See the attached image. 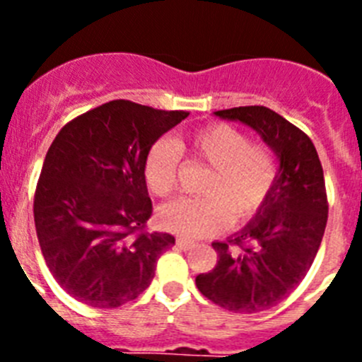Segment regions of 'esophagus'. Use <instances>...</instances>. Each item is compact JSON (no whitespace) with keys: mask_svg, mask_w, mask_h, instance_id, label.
Here are the masks:
<instances>
[{"mask_svg":"<svg viewBox=\"0 0 362 362\" xmlns=\"http://www.w3.org/2000/svg\"><path fill=\"white\" fill-rule=\"evenodd\" d=\"M175 245H177V248H181V250H190L192 246H194V243L187 241V239H177Z\"/></svg>","mask_w":362,"mask_h":362,"instance_id":"esophagus-1","label":"esophagus"}]
</instances>
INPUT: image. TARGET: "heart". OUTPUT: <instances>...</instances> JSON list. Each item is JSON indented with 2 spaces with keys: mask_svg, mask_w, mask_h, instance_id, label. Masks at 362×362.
Returning a JSON list of instances; mask_svg holds the SVG:
<instances>
[{
  "mask_svg": "<svg viewBox=\"0 0 362 362\" xmlns=\"http://www.w3.org/2000/svg\"><path fill=\"white\" fill-rule=\"evenodd\" d=\"M192 158L212 166L201 197H179L163 204L158 217L163 228L206 238L219 233L230 221H248L263 209L277 179V161L270 146L250 143L228 123H214L187 139ZM181 146L159 139L145 159V181L153 196L166 197L177 187Z\"/></svg>",
  "mask_w": 362,
  "mask_h": 362,
  "instance_id": "obj_1",
  "label": "heart"
}]
</instances>
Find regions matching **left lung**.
I'll use <instances>...</instances> for the list:
<instances>
[{
	"label": "left lung",
	"instance_id": "left-lung-1",
	"mask_svg": "<svg viewBox=\"0 0 362 362\" xmlns=\"http://www.w3.org/2000/svg\"><path fill=\"white\" fill-rule=\"evenodd\" d=\"M254 129L279 158L267 204L228 241L212 243L217 264L196 284L235 313H257L288 297L312 267L328 221L325 174L312 139L267 107L214 112Z\"/></svg>",
	"mask_w": 362,
	"mask_h": 362
}]
</instances>
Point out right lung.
<instances>
[{
  "mask_svg": "<svg viewBox=\"0 0 362 362\" xmlns=\"http://www.w3.org/2000/svg\"><path fill=\"white\" fill-rule=\"evenodd\" d=\"M188 112L108 101L66 123L45 156L34 223L45 263L66 293L94 308H117L156 276L170 233L145 232L152 201L150 146Z\"/></svg>",
  "mask_w": 362,
  "mask_h": 362,
  "instance_id": "1",
  "label": "right lung"
}]
</instances>
